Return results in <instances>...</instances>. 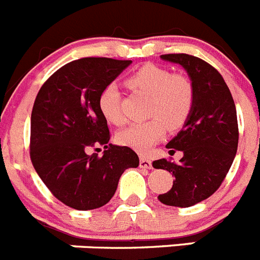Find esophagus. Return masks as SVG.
Returning <instances> with one entry per match:
<instances>
[{
	"label": "esophagus",
	"instance_id": "obj_1",
	"mask_svg": "<svg viewBox=\"0 0 260 260\" xmlns=\"http://www.w3.org/2000/svg\"><path fill=\"white\" fill-rule=\"evenodd\" d=\"M140 168L152 169V161H149L148 158H145V157H140Z\"/></svg>",
	"mask_w": 260,
	"mask_h": 260
}]
</instances>
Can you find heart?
I'll use <instances>...</instances> for the list:
<instances>
[{
	"instance_id": "obj_1",
	"label": "heart",
	"mask_w": 260,
	"mask_h": 260,
	"mask_svg": "<svg viewBox=\"0 0 260 260\" xmlns=\"http://www.w3.org/2000/svg\"><path fill=\"white\" fill-rule=\"evenodd\" d=\"M127 85L150 95L149 116L152 119L131 124L117 133V141L136 152H149L170 128H179L187 120L193 105V87L186 77L173 74L158 65H144L127 78ZM99 110L111 123L120 125L125 121L120 107V91L110 83L99 95Z\"/></svg>"
}]
</instances>
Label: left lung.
<instances>
[{
	"instance_id": "1",
	"label": "left lung",
	"mask_w": 260,
	"mask_h": 260,
	"mask_svg": "<svg viewBox=\"0 0 260 260\" xmlns=\"http://www.w3.org/2000/svg\"><path fill=\"white\" fill-rule=\"evenodd\" d=\"M164 61L187 72L193 105L183 128L166 148L180 150L179 164L165 158L153 162L174 175L173 187L158 196L162 204L187 208L208 199L226 177L238 148V123L233 96L221 74L202 58L186 53L162 55Z\"/></svg>"
}]
</instances>
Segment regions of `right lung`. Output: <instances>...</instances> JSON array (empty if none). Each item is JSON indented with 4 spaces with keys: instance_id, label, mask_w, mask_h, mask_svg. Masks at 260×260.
I'll use <instances>...</instances> for the list:
<instances>
[{
    "instance_id": "right-lung-1",
    "label": "right lung",
    "mask_w": 260,
    "mask_h": 260,
    "mask_svg": "<svg viewBox=\"0 0 260 260\" xmlns=\"http://www.w3.org/2000/svg\"><path fill=\"white\" fill-rule=\"evenodd\" d=\"M131 64L107 57L74 60L52 74L36 95L31 161L49 191L71 208L103 207L121 174L139 166L132 149L108 144L110 131L98 103L102 90ZM94 145L105 148L102 157L87 153Z\"/></svg>"
}]
</instances>
